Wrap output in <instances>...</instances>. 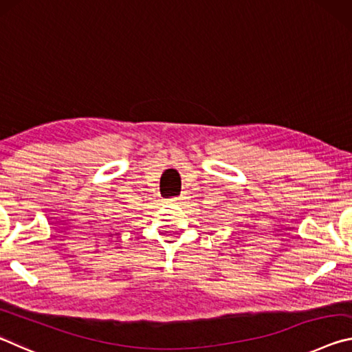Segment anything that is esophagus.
<instances>
[{"instance_id":"obj_1","label":"esophagus","mask_w":352,"mask_h":352,"mask_svg":"<svg viewBox=\"0 0 352 352\" xmlns=\"http://www.w3.org/2000/svg\"><path fill=\"white\" fill-rule=\"evenodd\" d=\"M171 201H173V203H177V204H179V203H181V198H173Z\"/></svg>"}]
</instances>
